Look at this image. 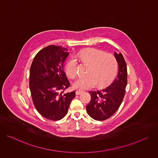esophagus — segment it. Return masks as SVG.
Listing matches in <instances>:
<instances>
[{"label": "esophagus", "instance_id": "esophagus-1", "mask_svg": "<svg viewBox=\"0 0 158 158\" xmlns=\"http://www.w3.org/2000/svg\"><path fill=\"white\" fill-rule=\"evenodd\" d=\"M82 93H83V91H80V90H79V91H76V95H79V94H81Z\"/></svg>", "mask_w": 158, "mask_h": 158}]
</instances>
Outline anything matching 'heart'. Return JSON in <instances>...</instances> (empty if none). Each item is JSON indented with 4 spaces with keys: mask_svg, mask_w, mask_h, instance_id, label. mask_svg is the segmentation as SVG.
Returning a JSON list of instances; mask_svg holds the SVG:
<instances>
[{
    "mask_svg": "<svg viewBox=\"0 0 158 158\" xmlns=\"http://www.w3.org/2000/svg\"><path fill=\"white\" fill-rule=\"evenodd\" d=\"M77 57L83 62L89 64L88 75L78 77L73 83L75 89L85 90L94 87L97 84L99 87L105 86L114 79L117 75L118 65L115 57L109 53L91 48L81 51ZM77 59L72 57L65 65L66 73L69 77L77 74Z\"/></svg>",
    "mask_w": 158,
    "mask_h": 158,
    "instance_id": "obj_1",
    "label": "heart"
}]
</instances>
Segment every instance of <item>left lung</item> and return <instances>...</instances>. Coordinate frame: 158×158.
Instances as JSON below:
<instances>
[{"mask_svg": "<svg viewBox=\"0 0 158 158\" xmlns=\"http://www.w3.org/2000/svg\"><path fill=\"white\" fill-rule=\"evenodd\" d=\"M119 66L117 77L107 87L96 91H89L91 102L86 106L88 114L97 121H104L113 115L119 109L125 95L127 83L126 61L121 53L114 52Z\"/></svg>", "mask_w": 158, "mask_h": 158, "instance_id": "obj_1", "label": "left lung"}]
</instances>
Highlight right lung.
<instances>
[{
  "label": "right lung",
  "instance_id": "add662e5",
  "mask_svg": "<svg viewBox=\"0 0 158 158\" xmlns=\"http://www.w3.org/2000/svg\"><path fill=\"white\" fill-rule=\"evenodd\" d=\"M68 50L50 45L35 56L30 68L29 87L34 105L43 116L52 121L62 119L76 92L64 93L70 83L63 70Z\"/></svg>",
  "mask_w": 158,
  "mask_h": 158
}]
</instances>
